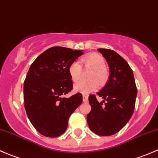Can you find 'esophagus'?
Instances as JSON below:
<instances>
[{
  "mask_svg": "<svg viewBox=\"0 0 158 158\" xmlns=\"http://www.w3.org/2000/svg\"><path fill=\"white\" fill-rule=\"evenodd\" d=\"M82 100H83L84 102H88V96L86 95H82Z\"/></svg>",
  "mask_w": 158,
  "mask_h": 158,
  "instance_id": "34e87169",
  "label": "esophagus"
}]
</instances>
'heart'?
Masks as SVG:
<instances>
[{"instance_id": "obj_1", "label": "heart", "mask_w": 158, "mask_h": 158, "mask_svg": "<svg viewBox=\"0 0 158 158\" xmlns=\"http://www.w3.org/2000/svg\"><path fill=\"white\" fill-rule=\"evenodd\" d=\"M81 61L83 64L85 65L86 67L93 69L89 78L95 80L90 81V82L79 81L77 83L75 84L74 89L76 92L87 94L97 89L98 83L96 82L97 81L99 85H103L107 81L109 78V72L106 67V60L100 54L92 53L82 58ZM82 72V66L79 62L74 61L70 64L69 73L73 82H77L80 79ZM95 80L97 81H95Z\"/></svg>"}]
</instances>
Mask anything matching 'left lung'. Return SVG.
<instances>
[{"label":"left lung","mask_w":158,"mask_h":158,"mask_svg":"<svg viewBox=\"0 0 158 158\" xmlns=\"http://www.w3.org/2000/svg\"><path fill=\"white\" fill-rule=\"evenodd\" d=\"M109 64L110 76L106 85L97 92L103 101L98 102L95 95H89L91 111L87 123L92 132L110 136L125 127L135 110L137 87L128 63L114 51L98 49Z\"/></svg>","instance_id":"obj_1"}]
</instances>
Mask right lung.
Returning <instances> with one entry per match:
<instances>
[{
	"mask_svg": "<svg viewBox=\"0 0 158 158\" xmlns=\"http://www.w3.org/2000/svg\"><path fill=\"white\" fill-rule=\"evenodd\" d=\"M82 54V50L53 47L30 66L23 83L24 107L32 125L44 136L63 135L70 115L82 104L80 92L69 98L63 95L73 89L70 64Z\"/></svg>",
	"mask_w": 158,
	"mask_h": 158,
	"instance_id": "add662e5",
	"label": "right lung"
}]
</instances>
